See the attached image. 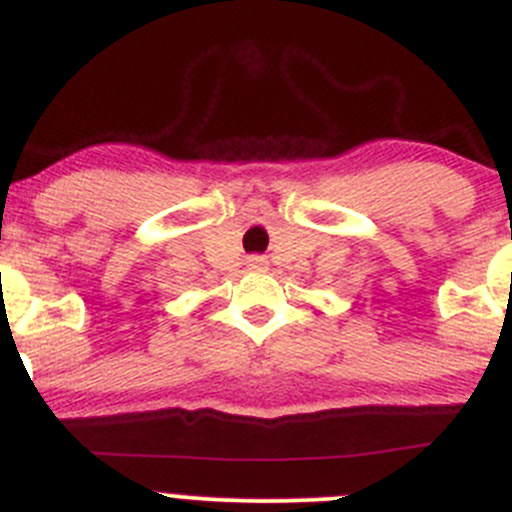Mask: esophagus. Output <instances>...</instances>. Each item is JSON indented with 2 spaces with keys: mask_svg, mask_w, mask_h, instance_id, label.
Masks as SVG:
<instances>
[{
  "mask_svg": "<svg viewBox=\"0 0 512 512\" xmlns=\"http://www.w3.org/2000/svg\"><path fill=\"white\" fill-rule=\"evenodd\" d=\"M247 267H250V270H255V272H262V270H267V260L265 257H250V260H247Z\"/></svg>",
  "mask_w": 512,
  "mask_h": 512,
  "instance_id": "esophagus-1",
  "label": "esophagus"
}]
</instances>
